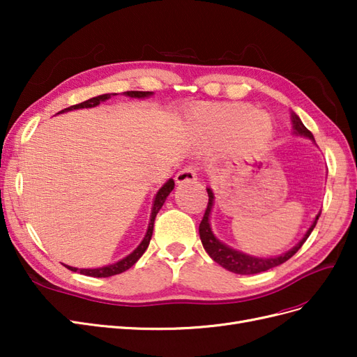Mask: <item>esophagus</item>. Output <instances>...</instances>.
<instances>
[{
    "label": "esophagus",
    "instance_id": "obj_1",
    "mask_svg": "<svg viewBox=\"0 0 357 357\" xmlns=\"http://www.w3.org/2000/svg\"><path fill=\"white\" fill-rule=\"evenodd\" d=\"M197 180V168L190 165V167H185L183 169H180L176 176V181L178 185H183V183H190Z\"/></svg>",
    "mask_w": 357,
    "mask_h": 357
}]
</instances>
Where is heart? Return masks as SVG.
Returning a JSON list of instances; mask_svg holds the SVG:
<instances>
[{
	"label": "heart",
	"instance_id": "heart-1",
	"mask_svg": "<svg viewBox=\"0 0 357 357\" xmlns=\"http://www.w3.org/2000/svg\"><path fill=\"white\" fill-rule=\"evenodd\" d=\"M192 121L222 138H235L244 149L265 144L273 134V122L266 113L255 112L252 105L243 102L210 104L193 112Z\"/></svg>",
	"mask_w": 357,
	"mask_h": 357
}]
</instances>
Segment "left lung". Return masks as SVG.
I'll list each match as a JSON object with an SVG mask.
<instances>
[{
    "instance_id": "obj_1",
    "label": "left lung",
    "mask_w": 357,
    "mask_h": 357,
    "mask_svg": "<svg viewBox=\"0 0 357 357\" xmlns=\"http://www.w3.org/2000/svg\"><path fill=\"white\" fill-rule=\"evenodd\" d=\"M291 121H294L295 134H299V135H304V137H308L311 139H314V137H312V134L308 131V129L304 125H302V122L299 121V117L295 113L291 114ZM207 193H208V204H207V208H205L204 218H202V220L199 223V236H201L202 245L205 248V252L210 255V257L213 259L214 262H218L225 269H228V271L235 273V274H245V275L247 274H257V273L268 271V269H271L274 266H278V265L284 264L286 261H289V259L299 250V248L302 247V244L307 241L310 234L312 232V229H314V226L317 223V219L320 218V214H317L314 223L311 225V228L308 229V232L305 234L304 238H302V241L296 247L291 248L290 252H287V253H284L282 256H278V257H269V259L253 257V256H247L244 253L232 250L231 247L222 244L213 235L211 228H210V223H208V220H210L208 219L210 218V211H211V207H213V192L210 189H207Z\"/></svg>"
}]
</instances>
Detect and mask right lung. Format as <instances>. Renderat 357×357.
I'll use <instances>...</instances> for the list:
<instances>
[{
  "mask_svg": "<svg viewBox=\"0 0 357 357\" xmlns=\"http://www.w3.org/2000/svg\"><path fill=\"white\" fill-rule=\"evenodd\" d=\"M125 95L128 96H135V98H144V96H149L152 95V92H143V91H128V92H123ZM113 95H117V93H105V95H100V96H95V98H91L88 101H83L80 104H75V105H71L68 107V109H63L61 110L59 113H63V112H68V110H75V109H89V107H95L98 105L100 102L105 101L112 98ZM174 189V180H168L164 186H162L159 189V192L156 193V198H155V204H153V210H152V218H150V223H149V229H147V234L144 236V240L142 241V244H139L135 250L126 256L125 259H122V261H119L117 264H113V265H109V266H102V268H96V269H77V268H73V266H67L68 269H71V271H79L80 274L83 275H89V277H112V275H116V274H121L123 271H126V269L131 268L139 257H142V255L146 252V248L149 247V243H150V238H152V234H153V223H155V218L158 211L162 208V205H164L167 197L169 195V192Z\"/></svg>",
  "mask_w": 357,
  "mask_h": 357,
  "instance_id": "right-lung-1",
  "label": "right lung"
}]
</instances>
